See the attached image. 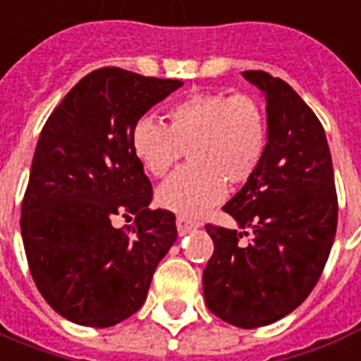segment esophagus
I'll return each instance as SVG.
<instances>
[{
    "mask_svg": "<svg viewBox=\"0 0 361 361\" xmlns=\"http://www.w3.org/2000/svg\"><path fill=\"white\" fill-rule=\"evenodd\" d=\"M199 224L197 221H192L188 218H184V216H177V229H178V235H184V233H188V231L195 229Z\"/></svg>",
    "mask_w": 361,
    "mask_h": 361,
    "instance_id": "obj_1",
    "label": "esophagus"
}]
</instances>
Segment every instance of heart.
<instances>
[{
  "instance_id": "1",
  "label": "heart",
  "mask_w": 361,
  "mask_h": 361,
  "mask_svg": "<svg viewBox=\"0 0 361 361\" xmlns=\"http://www.w3.org/2000/svg\"><path fill=\"white\" fill-rule=\"evenodd\" d=\"M166 126L141 119L132 151L154 177H164L188 151L192 164L158 188L164 209L203 216L226 195V183L242 184L261 166L268 145L267 111L247 93H195L171 104Z\"/></svg>"
}]
</instances>
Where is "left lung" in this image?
<instances>
[{
  "label": "left lung",
  "instance_id": "8db88e82",
  "mask_svg": "<svg viewBox=\"0 0 361 361\" xmlns=\"http://www.w3.org/2000/svg\"><path fill=\"white\" fill-rule=\"evenodd\" d=\"M267 94L268 145L252 178L221 209L242 229L207 224L214 253L203 270L209 310L238 328L272 324L304 302L326 267L337 194L321 121L289 83L242 72ZM250 235L247 245L238 243Z\"/></svg>",
  "mask_w": 361,
  "mask_h": 361
}]
</instances>
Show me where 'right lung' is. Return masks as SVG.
<instances>
[{
	"instance_id": "1",
	"label": "right lung",
	"mask_w": 361,
	"mask_h": 361,
	"mask_svg": "<svg viewBox=\"0 0 361 361\" xmlns=\"http://www.w3.org/2000/svg\"><path fill=\"white\" fill-rule=\"evenodd\" d=\"M180 85L104 66L82 78L42 126L20 229L37 289L68 321L108 328L134 315L177 240L175 214L149 209L152 186L132 130ZM132 215V226H114Z\"/></svg>"
}]
</instances>
